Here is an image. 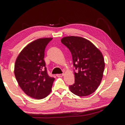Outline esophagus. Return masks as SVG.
<instances>
[{
	"label": "esophagus",
	"instance_id": "esophagus-1",
	"mask_svg": "<svg viewBox=\"0 0 125 125\" xmlns=\"http://www.w3.org/2000/svg\"><path fill=\"white\" fill-rule=\"evenodd\" d=\"M63 75H64V74H57V76L58 77H62Z\"/></svg>",
	"mask_w": 125,
	"mask_h": 125
}]
</instances>
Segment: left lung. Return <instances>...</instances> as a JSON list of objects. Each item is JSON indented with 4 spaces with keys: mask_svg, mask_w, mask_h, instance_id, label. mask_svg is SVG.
I'll return each mask as SVG.
<instances>
[{
    "mask_svg": "<svg viewBox=\"0 0 125 125\" xmlns=\"http://www.w3.org/2000/svg\"><path fill=\"white\" fill-rule=\"evenodd\" d=\"M61 42L70 50L74 67L75 83L69 86L71 92L79 96L95 92L102 80L105 62L103 54L92 42L83 37L67 36Z\"/></svg>",
    "mask_w": 125,
    "mask_h": 125,
    "instance_id": "obj_1",
    "label": "left lung"
}]
</instances>
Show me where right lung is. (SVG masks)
I'll return each mask as SVG.
<instances>
[{"mask_svg": "<svg viewBox=\"0 0 125 125\" xmlns=\"http://www.w3.org/2000/svg\"><path fill=\"white\" fill-rule=\"evenodd\" d=\"M52 40L42 38L31 42L23 48L15 63L19 85L27 95L38 100L50 94L54 80L48 75L43 60L46 46Z\"/></svg>", "mask_w": 125, "mask_h": 125, "instance_id": "right-lung-1", "label": "right lung"}]
</instances>
